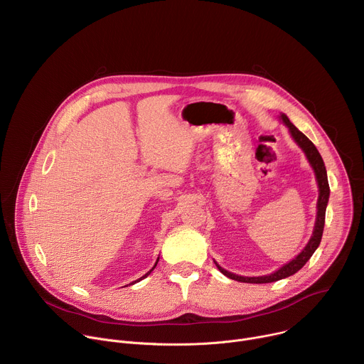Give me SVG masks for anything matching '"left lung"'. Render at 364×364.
Returning <instances> with one entry per match:
<instances>
[{"label": "left lung", "mask_w": 364, "mask_h": 364, "mask_svg": "<svg viewBox=\"0 0 364 364\" xmlns=\"http://www.w3.org/2000/svg\"><path fill=\"white\" fill-rule=\"evenodd\" d=\"M282 122L288 127L294 141L301 146V149L305 152L306 159L311 164V167L314 168L316 177H317V183H318V201H317V219H316V226H314V232L313 236H311L309 242L306 243V246L302 249V252L294 257L291 262L285 264L282 268H279L278 271H275L271 275H265V277H239L235 275L232 272L225 271L223 268H220L218 264L216 267L219 268V271L226 275L230 279L239 281V282H247V284H268V282H275L284 278H288L291 275H294L295 272H298L308 261L309 257L313 256V253L316 252V249L320 246L321 237H323V230H324V223H326V209H327V203H328V197H330V186H328V180H327V170L324 166V161L321 159V155L318 152V149L316 148V145L311 142L289 119L287 115H281Z\"/></svg>", "instance_id": "8db88e82"}]
</instances>
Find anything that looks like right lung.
<instances>
[{
  "label": "right lung",
  "mask_w": 364,
  "mask_h": 364,
  "mask_svg": "<svg viewBox=\"0 0 364 364\" xmlns=\"http://www.w3.org/2000/svg\"><path fill=\"white\" fill-rule=\"evenodd\" d=\"M157 262H159V259H157ZM155 267H157V264H155V265H154V268H155ZM154 268H152V269H154ZM152 269H151V271H152ZM151 271H149V272H146V274H145V275H144V277H141V278H139V279H138V281H141V279H144V278H145V277H148V275H149V274H151Z\"/></svg>",
  "instance_id": "right-lung-1"
}]
</instances>
